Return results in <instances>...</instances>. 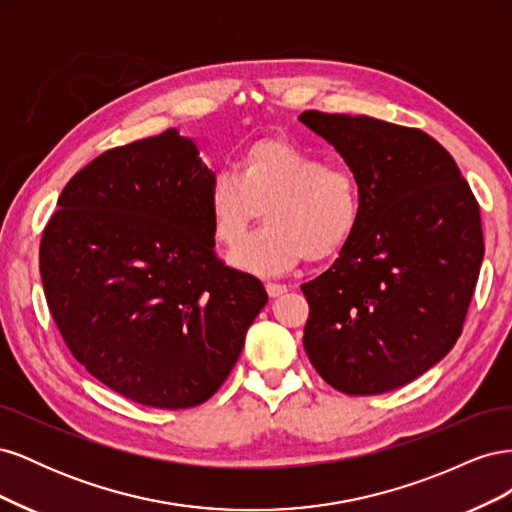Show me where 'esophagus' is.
<instances>
[{
    "instance_id": "obj_1",
    "label": "esophagus",
    "mask_w": 512,
    "mask_h": 512,
    "mask_svg": "<svg viewBox=\"0 0 512 512\" xmlns=\"http://www.w3.org/2000/svg\"><path fill=\"white\" fill-rule=\"evenodd\" d=\"M265 288H267V292H269V297H271V299L280 297V294H284V292L288 290V286H286V284H275V282H269Z\"/></svg>"
}]
</instances>
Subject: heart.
Masks as SVG:
<instances>
[{
	"instance_id": "1",
	"label": "heart",
	"mask_w": 512,
	"mask_h": 512,
	"mask_svg": "<svg viewBox=\"0 0 512 512\" xmlns=\"http://www.w3.org/2000/svg\"><path fill=\"white\" fill-rule=\"evenodd\" d=\"M237 173L218 170L209 181L213 237L232 247L262 209L265 226L230 256L241 271L277 275L303 258L327 260L361 226V183L348 166L286 138H260L237 158Z\"/></svg>"
}]
</instances>
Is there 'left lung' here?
Listing matches in <instances>:
<instances>
[{
    "label": "left lung",
    "instance_id": "obj_1",
    "mask_svg": "<svg viewBox=\"0 0 512 512\" xmlns=\"http://www.w3.org/2000/svg\"><path fill=\"white\" fill-rule=\"evenodd\" d=\"M361 183L352 241L316 280L303 346L346 395H380L423 376L455 346L485 243L468 181L438 141L367 115L305 111Z\"/></svg>",
    "mask_w": 512,
    "mask_h": 512
}]
</instances>
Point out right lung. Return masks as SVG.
I'll return each instance as SVG.
<instances>
[{
  "instance_id": "1",
  "label": "right lung",
  "mask_w": 512,
  "mask_h": 512,
  "mask_svg": "<svg viewBox=\"0 0 512 512\" xmlns=\"http://www.w3.org/2000/svg\"><path fill=\"white\" fill-rule=\"evenodd\" d=\"M213 170L175 128L104 151L76 173L40 241L46 303L91 376L136 404H203L267 305L215 254Z\"/></svg>"
}]
</instances>
